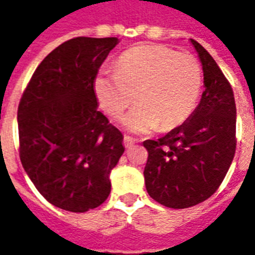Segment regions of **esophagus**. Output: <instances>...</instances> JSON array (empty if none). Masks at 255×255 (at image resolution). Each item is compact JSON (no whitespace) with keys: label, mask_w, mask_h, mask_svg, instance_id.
I'll use <instances>...</instances> for the list:
<instances>
[{"label":"esophagus","mask_w":255,"mask_h":255,"mask_svg":"<svg viewBox=\"0 0 255 255\" xmlns=\"http://www.w3.org/2000/svg\"><path fill=\"white\" fill-rule=\"evenodd\" d=\"M133 143H135V142H133V139L131 138V136H124V146H126L127 149H129Z\"/></svg>","instance_id":"34e87169"}]
</instances>
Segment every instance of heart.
<instances>
[{"mask_svg":"<svg viewBox=\"0 0 255 255\" xmlns=\"http://www.w3.org/2000/svg\"><path fill=\"white\" fill-rule=\"evenodd\" d=\"M202 67L192 54L164 45H139L122 54L115 73L101 72L93 89L102 111L133 132L169 131L191 116L202 90Z\"/></svg>","mask_w":255,"mask_h":255,"instance_id":"b5f03b06","label":"heart"}]
</instances>
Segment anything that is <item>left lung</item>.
I'll use <instances>...</instances> for the list:
<instances>
[{
	"label": "left lung",
	"mask_w": 255,
	"mask_h": 255,
	"mask_svg": "<svg viewBox=\"0 0 255 255\" xmlns=\"http://www.w3.org/2000/svg\"><path fill=\"white\" fill-rule=\"evenodd\" d=\"M191 43L202 63L205 91L190 119L165 136L144 140L149 153L144 183L166 208L186 209L206 201L224 180L236 150L234 91L213 57Z\"/></svg>",
	"instance_id": "left-lung-1"
}]
</instances>
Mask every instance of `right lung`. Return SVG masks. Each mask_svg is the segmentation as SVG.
Segmentation results:
<instances>
[{
  "instance_id": "1",
  "label": "right lung",
  "mask_w": 255,
  "mask_h": 255,
  "mask_svg": "<svg viewBox=\"0 0 255 255\" xmlns=\"http://www.w3.org/2000/svg\"><path fill=\"white\" fill-rule=\"evenodd\" d=\"M117 38L78 36L43 58L17 109L21 165L42 197L84 213L111 194L123 133L98 111L93 83Z\"/></svg>"
}]
</instances>
